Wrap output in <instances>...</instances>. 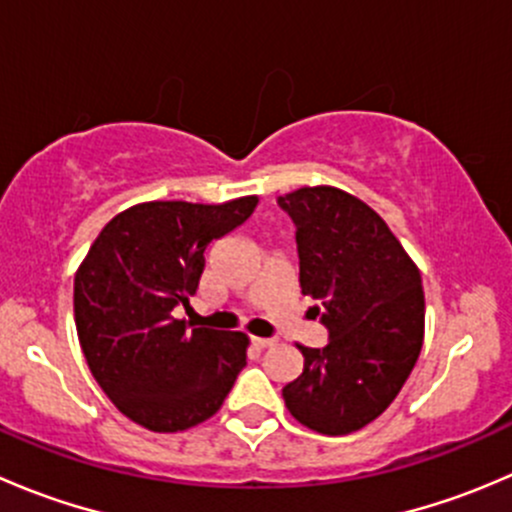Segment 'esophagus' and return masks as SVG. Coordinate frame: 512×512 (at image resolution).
Returning a JSON list of instances; mask_svg holds the SVG:
<instances>
[{
  "label": "esophagus",
  "instance_id": "1",
  "mask_svg": "<svg viewBox=\"0 0 512 512\" xmlns=\"http://www.w3.org/2000/svg\"><path fill=\"white\" fill-rule=\"evenodd\" d=\"M272 344H275V339H272V337H252V347H255V349H270L272 347Z\"/></svg>",
  "mask_w": 512,
  "mask_h": 512
}]
</instances>
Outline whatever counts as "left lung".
Segmentation results:
<instances>
[{
  "label": "left lung",
  "instance_id": "left-lung-1",
  "mask_svg": "<svg viewBox=\"0 0 512 512\" xmlns=\"http://www.w3.org/2000/svg\"><path fill=\"white\" fill-rule=\"evenodd\" d=\"M277 205L297 227L299 285L329 334L327 347H299L304 369L282 396L307 428L347 436L384 414L414 371L421 275L389 225L344 190L299 188Z\"/></svg>",
  "mask_w": 512,
  "mask_h": 512
}]
</instances>
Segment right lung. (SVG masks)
<instances>
[{
  "label": "right lung",
  "instance_id": "right-lung-1",
  "mask_svg": "<svg viewBox=\"0 0 512 512\" xmlns=\"http://www.w3.org/2000/svg\"><path fill=\"white\" fill-rule=\"evenodd\" d=\"M255 205H133L103 227L76 272L81 352L103 394L138 426L175 433L208 421L245 369V334L190 329L173 312L198 292L210 242Z\"/></svg>",
  "mask_w": 512,
  "mask_h": 512
}]
</instances>
